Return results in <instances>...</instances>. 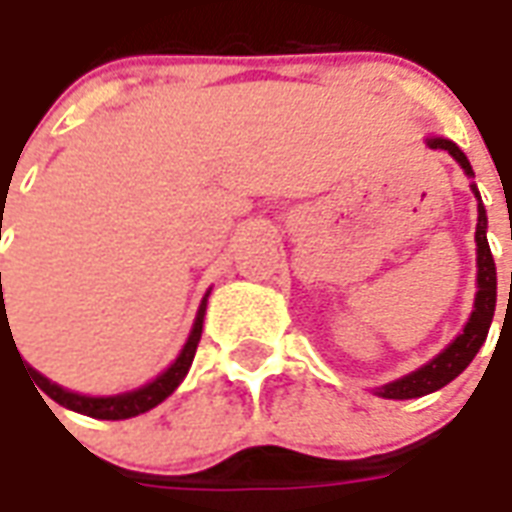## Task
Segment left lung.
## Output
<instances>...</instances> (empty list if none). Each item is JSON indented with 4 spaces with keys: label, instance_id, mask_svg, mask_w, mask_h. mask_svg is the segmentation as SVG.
<instances>
[{
    "label": "left lung",
    "instance_id": "obj_1",
    "mask_svg": "<svg viewBox=\"0 0 512 512\" xmlns=\"http://www.w3.org/2000/svg\"><path fill=\"white\" fill-rule=\"evenodd\" d=\"M430 148H441L452 154V159L458 162L460 168L466 170V176H474L469 159L460 151L452 140H444V137H430L427 140ZM474 195L480 198L477 187L471 184ZM485 228H488V217H485V206L482 201L477 204V295H474V311H471L469 322L463 333H458V339L449 344L444 353H438L430 364L419 366L416 372L405 375V378L394 380V383H386L380 386L378 397L383 400H413V397H424L430 391H438L447 386L449 380H455L471 364V358L477 355V350L485 342L488 336V328H491V320H494V308H496V264L494 256H491V248H488V237H485ZM510 295H512V275H510Z\"/></svg>",
    "mask_w": 512,
    "mask_h": 512
}]
</instances>
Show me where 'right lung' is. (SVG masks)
Returning a JSON list of instances; mask_svg holds the SVG:
<instances>
[{
    "label": "right lung",
    "mask_w": 512,
    "mask_h": 512,
    "mask_svg": "<svg viewBox=\"0 0 512 512\" xmlns=\"http://www.w3.org/2000/svg\"><path fill=\"white\" fill-rule=\"evenodd\" d=\"M209 297V292H206ZM206 297L201 308H198V317H195V325H192L190 339L184 344V350L179 353V358L173 361V364L154 378L146 386H140V389L126 391V394H115V397H85V394H74V391L63 389V386H57L49 378H43L41 372H35L32 366H27V372L35 380V386L46 394V397H52L54 402H60L63 408H71L76 413H85V416H93V419H132V416H140V413L151 411V408H157L159 402L170 397L173 391L179 389V383L184 380V375L190 372L192 358H195V350H198V342H201V331H204V311H206ZM2 308H5V300H2ZM10 331V325H7V314L5 322H2V342H5V333ZM13 339V336H10ZM16 347V342H13ZM24 364V361H21ZM43 400V397H41Z\"/></svg>",
    "instance_id": "add662e5"
}]
</instances>
